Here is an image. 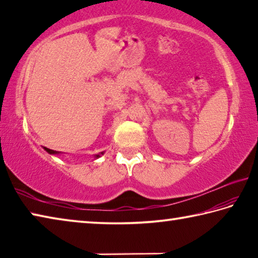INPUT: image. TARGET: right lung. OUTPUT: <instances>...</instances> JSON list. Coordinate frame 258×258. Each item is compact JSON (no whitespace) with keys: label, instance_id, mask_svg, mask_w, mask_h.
Returning <instances> with one entry per match:
<instances>
[{"label":"right lung","instance_id":"right-lung-1","mask_svg":"<svg viewBox=\"0 0 258 258\" xmlns=\"http://www.w3.org/2000/svg\"><path fill=\"white\" fill-rule=\"evenodd\" d=\"M44 149L49 152V154H51V155H55V154H59V152H56V151H54V150H51V149H49V148H44ZM98 157H100V155H97L95 156V158H98Z\"/></svg>","mask_w":258,"mask_h":258}]
</instances>
